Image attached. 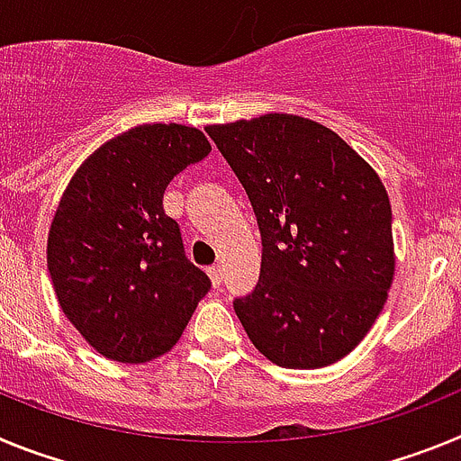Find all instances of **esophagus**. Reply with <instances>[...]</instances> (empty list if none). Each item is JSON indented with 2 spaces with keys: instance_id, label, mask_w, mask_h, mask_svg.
<instances>
[{
  "instance_id": "obj_1",
  "label": "esophagus",
  "mask_w": 461,
  "mask_h": 461,
  "mask_svg": "<svg viewBox=\"0 0 461 461\" xmlns=\"http://www.w3.org/2000/svg\"><path fill=\"white\" fill-rule=\"evenodd\" d=\"M207 275H210L212 286H214V288H221V284H223V270H221V266H212L210 270H207Z\"/></svg>"
}]
</instances>
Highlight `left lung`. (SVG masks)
Here are the masks:
<instances>
[{"label": "left lung", "mask_w": 461, "mask_h": 461, "mask_svg": "<svg viewBox=\"0 0 461 461\" xmlns=\"http://www.w3.org/2000/svg\"><path fill=\"white\" fill-rule=\"evenodd\" d=\"M254 207L260 279L233 303L267 360L319 369L356 348L394 276L393 210L376 170L335 131L270 113L212 124Z\"/></svg>", "instance_id": "8db88e82"}]
</instances>
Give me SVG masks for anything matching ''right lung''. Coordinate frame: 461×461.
<instances>
[{
	"label": "right lung",
	"mask_w": 461,
	"mask_h": 461,
	"mask_svg": "<svg viewBox=\"0 0 461 461\" xmlns=\"http://www.w3.org/2000/svg\"><path fill=\"white\" fill-rule=\"evenodd\" d=\"M210 152L194 126L140 124L94 149L62 194L48 272L67 319L108 360L168 353L210 291L164 212L170 180Z\"/></svg>",
	"instance_id": "right-lung-1"
}]
</instances>
